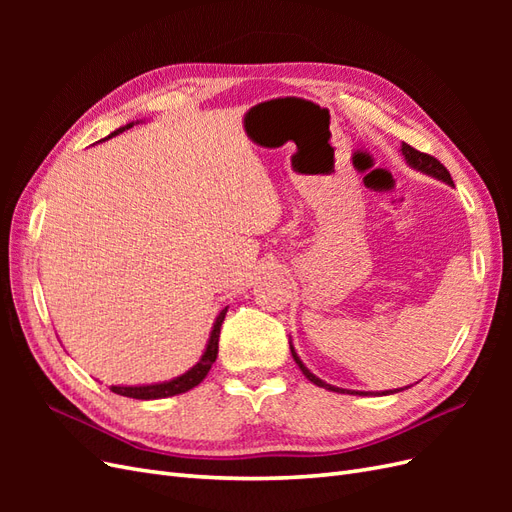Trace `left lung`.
I'll return each instance as SVG.
<instances>
[{
  "mask_svg": "<svg viewBox=\"0 0 512 512\" xmlns=\"http://www.w3.org/2000/svg\"><path fill=\"white\" fill-rule=\"evenodd\" d=\"M401 153H404L406 162H408L412 168L421 170V173H425V175H431V177H436V179H442V181H446L448 185H453L451 173H448L446 166H444V164H440V160H436V158H433V156H429V153L418 151V149L410 147L408 143H401ZM290 352H292V359L297 361L299 369H301L303 374H305V378H307L309 382H314L316 386H322V389H327V391H335V393H350V395H374V393H363V391H346V389H339V386H331V384H327V382H322L320 378H316V376L312 374V371H309V369L303 365V361L299 359L297 352H294L292 344H290ZM378 395H380V393H378ZM382 395H389V391L382 393Z\"/></svg>",
  "mask_w": 512,
  "mask_h": 512,
  "instance_id": "left-lung-1",
  "label": "left lung"
}]
</instances>
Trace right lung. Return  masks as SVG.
Listing matches in <instances>:
<instances>
[{
  "instance_id": "obj_1",
  "label": "right lung",
  "mask_w": 512,
  "mask_h": 512,
  "mask_svg": "<svg viewBox=\"0 0 512 512\" xmlns=\"http://www.w3.org/2000/svg\"><path fill=\"white\" fill-rule=\"evenodd\" d=\"M134 123H128V126H123L119 130H115L108 138L117 136L119 132L132 128ZM226 312L228 307H224L220 316L215 318V324H213V331H211V337H209V344H207V350L205 354L200 356V361L185 371V374L168 380V382H160V384H145V386H111V391L117 393V395H123V397H132V399H162V397H173V395H179V393H185L194 389V386H198L200 382L205 380V376L209 374L211 365L215 363V359H218V342H220V329H222V322L226 318Z\"/></svg>"
}]
</instances>
